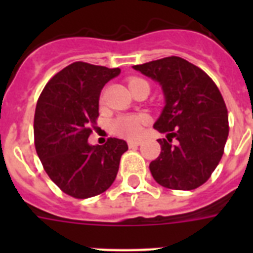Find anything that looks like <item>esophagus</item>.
I'll return each mask as SVG.
<instances>
[{
  "mask_svg": "<svg viewBox=\"0 0 253 253\" xmlns=\"http://www.w3.org/2000/svg\"><path fill=\"white\" fill-rule=\"evenodd\" d=\"M142 144V140H128V147L130 148H135V147H138Z\"/></svg>",
  "mask_w": 253,
  "mask_h": 253,
  "instance_id": "obj_1",
  "label": "esophagus"
}]
</instances>
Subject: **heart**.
I'll return each mask as SVG.
<instances>
[{
  "label": "heart",
  "instance_id": "obj_1",
  "mask_svg": "<svg viewBox=\"0 0 253 253\" xmlns=\"http://www.w3.org/2000/svg\"><path fill=\"white\" fill-rule=\"evenodd\" d=\"M135 81H140V79H132L130 84ZM147 122V117L143 114L139 115H122L111 123L114 132L126 138H138L142 134L143 125Z\"/></svg>",
  "mask_w": 253,
  "mask_h": 253
}]
</instances>
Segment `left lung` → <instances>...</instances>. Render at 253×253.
Wrapping results in <instances>:
<instances>
[{
  "label": "left lung",
  "instance_id": "1",
  "mask_svg": "<svg viewBox=\"0 0 253 253\" xmlns=\"http://www.w3.org/2000/svg\"><path fill=\"white\" fill-rule=\"evenodd\" d=\"M132 68L156 81L164 95L154 128L167 139H159L162 152L150 164L152 177L164 188H198L219 164L228 136L227 109L219 89L202 69L177 56Z\"/></svg>",
  "mask_w": 253,
  "mask_h": 253
}]
</instances>
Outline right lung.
I'll use <instances>...</instances> for the list:
<instances>
[{
  "label": "right lung",
  "mask_w": 253,
  "mask_h": 253,
  "mask_svg": "<svg viewBox=\"0 0 253 253\" xmlns=\"http://www.w3.org/2000/svg\"><path fill=\"white\" fill-rule=\"evenodd\" d=\"M119 73V68L77 61L56 73L38 99L37 154L49 178L68 196L89 198L107 190L128 150L122 139L110 138L103 146L87 142L101 90Z\"/></svg>",
  "instance_id": "right-lung-1"
}]
</instances>
